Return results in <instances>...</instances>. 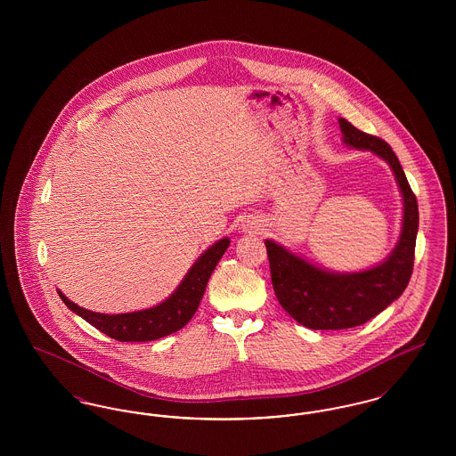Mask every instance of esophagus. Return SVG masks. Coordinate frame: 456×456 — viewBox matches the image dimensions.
<instances>
[{
	"mask_svg": "<svg viewBox=\"0 0 456 456\" xmlns=\"http://www.w3.org/2000/svg\"><path fill=\"white\" fill-rule=\"evenodd\" d=\"M246 227H248V229H256V227H258V225H256V224H253V222H251V224H246Z\"/></svg>",
	"mask_w": 456,
	"mask_h": 456,
	"instance_id": "obj_1",
	"label": "esophagus"
}]
</instances>
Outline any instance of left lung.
I'll list each match as a JSON object with an SVG mask.
<instances>
[{"mask_svg": "<svg viewBox=\"0 0 456 456\" xmlns=\"http://www.w3.org/2000/svg\"><path fill=\"white\" fill-rule=\"evenodd\" d=\"M344 143L370 151L390 164L403 198L402 234L383 263L354 273H335L311 265L283 246L266 239V253L275 296L283 309L311 330H346L362 325L402 296L413 270V251L419 229L417 198L390 145L347 119H338Z\"/></svg>", "mask_w": 456, "mask_h": 456, "instance_id": "left-lung-1", "label": "left lung"}]
</instances>
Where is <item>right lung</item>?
<instances>
[{
  "label": "right lung",
  "instance_id": "add662e5",
  "mask_svg": "<svg viewBox=\"0 0 456 456\" xmlns=\"http://www.w3.org/2000/svg\"><path fill=\"white\" fill-rule=\"evenodd\" d=\"M229 244L231 240L224 238L210 246L195 261L183 282L179 283V287L164 303L143 311L125 314H102L71 303L60 290L58 294L73 313L82 316L90 325L95 326L110 338L119 342H152L181 330L193 318L205 294L208 279Z\"/></svg>",
  "mask_w": 456,
  "mask_h": 456
}]
</instances>
